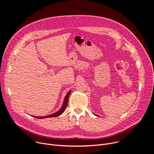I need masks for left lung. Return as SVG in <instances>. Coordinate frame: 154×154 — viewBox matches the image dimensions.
I'll return each instance as SVG.
<instances>
[{
  "instance_id": "8db88e82",
  "label": "left lung",
  "mask_w": 154,
  "mask_h": 154,
  "mask_svg": "<svg viewBox=\"0 0 154 154\" xmlns=\"http://www.w3.org/2000/svg\"><path fill=\"white\" fill-rule=\"evenodd\" d=\"M96 116H97V115H96Z\"/></svg>"
}]
</instances>
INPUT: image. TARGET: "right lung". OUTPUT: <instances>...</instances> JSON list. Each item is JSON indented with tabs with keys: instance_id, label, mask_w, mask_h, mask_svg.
Wrapping results in <instances>:
<instances>
[{
	"instance_id": "right-lung-1",
	"label": "right lung",
	"mask_w": 154,
	"mask_h": 154,
	"mask_svg": "<svg viewBox=\"0 0 154 154\" xmlns=\"http://www.w3.org/2000/svg\"><path fill=\"white\" fill-rule=\"evenodd\" d=\"M71 90H70L66 94L65 98L64 100V101H63V105H62V107L61 108L58 110L57 111V112H54L51 115H48V116H42V117H37V116H34V117L37 118V119H45V118H49V117H58L60 115H61L66 109L67 106V101H68V98H69V96L70 95V94H71Z\"/></svg>"
}]
</instances>
